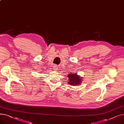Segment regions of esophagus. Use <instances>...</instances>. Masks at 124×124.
Wrapping results in <instances>:
<instances>
[{
	"label": "esophagus",
	"mask_w": 124,
	"mask_h": 124,
	"mask_svg": "<svg viewBox=\"0 0 124 124\" xmlns=\"http://www.w3.org/2000/svg\"><path fill=\"white\" fill-rule=\"evenodd\" d=\"M57 65H54V70H57Z\"/></svg>",
	"instance_id": "esophagus-1"
}]
</instances>
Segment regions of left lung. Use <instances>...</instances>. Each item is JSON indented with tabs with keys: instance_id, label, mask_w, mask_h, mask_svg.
<instances>
[{
	"instance_id": "8db88e82",
	"label": "left lung",
	"mask_w": 124,
	"mask_h": 124,
	"mask_svg": "<svg viewBox=\"0 0 124 124\" xmlns=\"http://www.w3.org/2000/svg\"><path fill=\"white\" fill-rule=\"evenodd\" d=\"M68 77L69 78L68 83L69 84L71 85H77L78 84H80V82L81 81V78H80L78 76H77V74H69L68 75Z\"/></svg>"
}]
</instances>
